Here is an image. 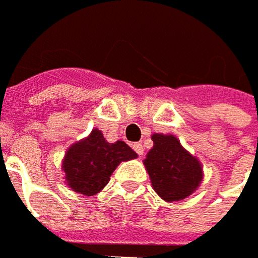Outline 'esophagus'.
Here are the masks:
<instances>
[{
  "label": "esophagus",
  "instance_id": "1",
  "mask_svg": "<svg viewBox=\"0 0 258 258\" xmlns=\"http://www.w3.org/2000/svg\"><path fill=\"white\" fill-rule=\"evenodd\" d=\"M133 148H134V151L137 153L138 156H143V154H144V146H143L141 143H136V144L133 146Z\"/></svg>",
  "mask_w": 258,
  "mask_h": 258
}]
</instances>
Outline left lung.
<instances>
[{
    "instance_id": "8db88e82",
    "label": "left lung",
    "mask_w": 258,
    "mask_h": 258,
    "mask_svg": "<svg viewBox=\"0 0 258 258\" xmlns=\"http://www.w3.org/2000/svg\"><path fill=\"white\" fill-rule=\"evenodd\" d=\"M151 138L154 147L148 151L144 165L154 190L165 201L187 199L203 180L200 161L171 134H154Z\"/></svg>"
}]
</instances>
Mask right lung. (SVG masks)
I'll use <instances>...</instances> for the list:
<instances>
[{"label": "right lung", "mask_w": 258, "mask_h": 258, "mask_svg": "<svg viewBox=\"0 0 258 258\" xmlns=\"http://www.w3.org/2000/svg\"><path fill=\"white\" fill-rule=\"evenodd\" d=\"M137 157L124 141L107 143L101 131L93 130L88 137L70 147L62 161L68 185L84 196H94L108 184L121 161Z\"/></svg>", "instance_id": "add662e5"}]
</instances>
